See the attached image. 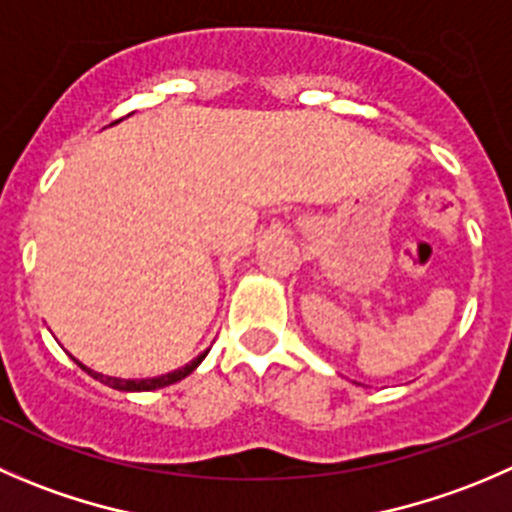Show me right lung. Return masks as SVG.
<instances>
[{"label":"right lung","instance_id":"1","mask_svg":"<svg viewBox=\"0 0 512 512\" xmlns=\"http://www.w3.org/2000/svg\"><path fill=\"white\" fill-rule=\"evenodd\" d=\"M207 352H210V350H205V352H202V355H197L195 360L187 362V365H185V367H180V370L167 372V375H160V377H147V380H122V377H109V375H102V372L89 370V367H84L82 362H79V360H74V362H77V365L82 367L84 372H89V375H92L94 380L104 382V385H109V388H114V390H124V393H145V390L167 388V385H172V382H180L182 377L190 375V372L195 370V367L200 365L202 360H205Z\"/></svg>","mask_w":512,"mask_h":512}]
</instances>
